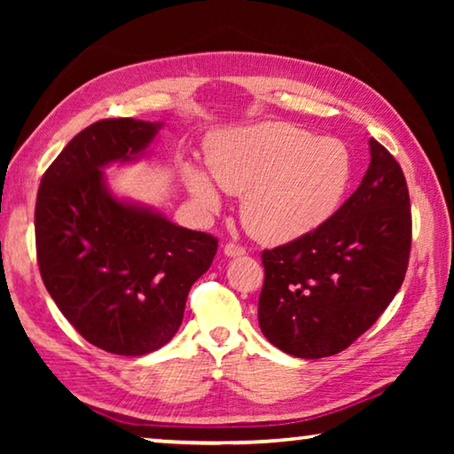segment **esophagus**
<instances>
[{
  "instance_id": "34e87169",
  "label": "esophagus",
  "mask_w": 454,
  "mask_h": 454,
  "mask_svg": "<svg viewBox=\"0 0 454 454\" xmlns=\"http://www.w3.org/2000/svg\"><path fill=\"white\" fill-rule=\"evenodd\" d=\"M224 254L226 256H242V254H246V248L244 246H240V244H236V242H226L224 244Z\"/></svg>"
}]
</instances>
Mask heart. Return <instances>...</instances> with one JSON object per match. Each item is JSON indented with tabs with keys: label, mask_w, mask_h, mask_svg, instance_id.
I'll list each match as a JSON object with an SVG mask.
<instances>
[{
	"label": "heart",
	"mask_w": 454,
	"mask_h": 454,
	"mask_svg": "<svg viewBox=\"0 0 454 454\" xmlns=\"http://www.w3.org/2000/svg\"><path fill=\"white\" fill-rule=\"evenodd\" d=\"M208 170L222 190L240 196L244 228L268 244L317 230L340 206L352 178L350 153L336 137H314L288 121L226 129L208 142ZM184 182L202 212L222 200L202 168L182 166Z\"/></svg>",
	"instance_id": "heart-1"
}]
</instances>
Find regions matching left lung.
Here are the masks:
<instances>
[{"instance_id":"1","label":"left lung","mask_w":454,"mask_h":454,"mask_svg":"<svg viewBox=\"0 0 454 454\" xmlns=\"http://www.w3.org/2000/svg\"><path fill=\"white\" fill-rule=\"evenodd\" d=\"M363 182L325 224L262 252L258 322L276 348L325 358L348 348L393 302L409 268L411 198L401 164L371 137Z\"/></svg>"}]
</instances>
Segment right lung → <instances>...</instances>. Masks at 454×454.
I'll list each match as a JSON object with an SVG mask.
<instances>
[{"label": "right lung", "mask_w": 454, "mask_h": 454, "mask_svg": "<svg viewBox=\"0 0 454 454\" xmlns=\"http://www.w3.org/2000/svg\"><path fill=\"white\" fill-rule=\"evenodd\" d=\"M160 126L96 121L61 150L37 190L35 252L45 288L67 322L112 355L164 347L218 250L212 234L120 202L104 186L102 168L142 153Z\"/></svg>", "instance_id": "add662e5"}]
</instances>
